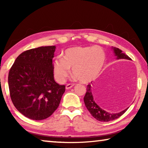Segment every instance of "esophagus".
Segmentation results:
<instances>
[{"mask_svg":"<svg viewBox=\"0 0 148 148\" xmlns=\"http://www.w3.org/2000/svg\"><path fill=\"white\" fill-rule=\"evenodd\" d=\"M74 86V84H67L66 86V89H71V87H72Z\"/></svg>","mask_w":148,"mask_h":148,"instance_id":"1","label":"esophagus"}]
</instances>
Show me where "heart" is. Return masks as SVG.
<instances>
[{
	"instance_id": "b5f03b06",
	"label": "heart",
	"mask_w": 148,
	"mask_h": 148,
	"mask_svg": "<svg viewBox=\"0 0 148 148\" xmlns=\"http://www.w3.org/2000/svg\"><path fill=\"white\" fill-rule=\"evenodd\" d=\"M104 49L98 46H75L66 49L62 59L57 58L53 63L56 79L63 83L72 69V73L82 83H89L99 76L106 62Z\"/></svg>"
}]
</instances>
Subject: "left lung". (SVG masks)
Wrapping results in <instances>:
<instances>
[{
	"label": "left lung",
	"instance_id": "8db88e82",
	"mask_svg": "<svg viewBox=\"0 0 148 148\" xmlns=\"http://www.w3.org/2000/svg\"><path fill=\"white\" fill-rule=\"evenodd\" d=\"M114 51L116 56H117V59H125L129 60L131 59L126 54L123 53L121 50L118 48L114 47ZM92 89H93V85H92H92H87V91L84 98V103L87 110H88V111L90 112V114L92 115V116L98 120V121L102 122L113 121V120L116 119L120 116H121L128 109H125L123 111L119 112L117 114H110L104 111V110L98 106V104L95 102L93 96H92V93H93L92 92Z\"/></svg>",
	"mask_w": 148,
	"mask_h": 148
}]
</instances>
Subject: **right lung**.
Returning a JSON list of instances; mask_svg holds the SVG:
<instances>
[{"label":"right lung","mask_w":148,"mask_h":148,"mask_svg":"<svg viewBox=\"0 0 148 148\" xmlns=\"http://www.w3.org/2000/svg\"><path fill=\"white\" fill-rule=\"evenodd\" d=\"M55 50V46L27 50L10 69L11 100L20 113L29 119L42 120L51 116L65 91V86L54 80Z\"/></svg>","instance_id":"1"}]
</instances>
